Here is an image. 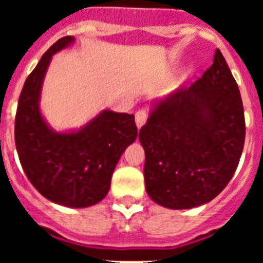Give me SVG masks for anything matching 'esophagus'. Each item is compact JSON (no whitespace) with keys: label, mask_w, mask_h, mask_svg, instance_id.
I'll return each mask as SVG.
<instances>
[{"label":"esophagus","mask_w":263,"mask_h":263,"mask_svg":"<svg viewBox=\"0 0 263 263\" xmlns=\"http://www.w3.org/2000/svg\"><path fill=\"white\" fill-rule=\"evenodd\" d=\"M147 111L144 110V109H140V110L136 111V115H135V121H136V125H138V128H140L142 125H143L146 121H147Z\"/></svg>","instance_id":"34e87169"}]
</instances>
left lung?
<instances>
[{
	"mask_svg": "<svg viewBox=\"0 0 263 263\" xmlns=\"http://www.w3.org/2000/svg\"><path fill=\"white\" fill-rule=\"evenodd\" d=\"M245 138L240 91L217 49L203 76L157 101L140 128L148 196L176 210L210 202L232 179Z\"/></svg>",
	"mask_w": 263,
	"mask_h": 263,
	"instance_id": "8db88e82",
	"label": "left lung"
}]
</instances>
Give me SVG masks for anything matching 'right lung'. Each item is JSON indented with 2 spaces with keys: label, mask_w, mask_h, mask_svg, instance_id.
<instances>
[{
  "label": "right lung",
  "mask_w": 263,
  "mask_h": 263,
  "mask_svg": "<svg viewBox=\"0 0 263 263\" xmlns=\"http://www.w3.org/2000/svg\"><path fill=\"white\" fill-rule=\"evenodd\" d=\"M75 42L59 39L27 78L18 98L14 142L23 171L41 195L67 208H88L106 196L116 165L138 136L135 116L102 110L75 132H55L39 99L53 54Z\"/></svg>",
  "instance_id": "right-lung-1"
}]
</instances>
